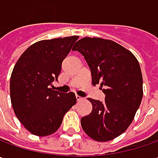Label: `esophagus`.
I'll return each instance as SVG.
<instances>
[{
    "mask_svg": "<svg viewBox=\"0 0 158 158\" xmlns=\"http://www.w3.org/2000/svg\"><path fill=\"white\" fill-rule=\"evenodd\" d=\"M76 99H77V101H80L83 100V98H81V97L79 95H76Z\"/></svg>",
    "mask_w": 158,
    "mask_h": 158,
    "instance_id": "34e87169",
    "label": "esophagus"
}]
</instances>
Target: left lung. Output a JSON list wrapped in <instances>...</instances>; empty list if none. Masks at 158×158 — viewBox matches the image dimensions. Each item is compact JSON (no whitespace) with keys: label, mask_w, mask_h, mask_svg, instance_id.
I'll return each mask as SVG.
<instances>
[{"label":"left lung","mask_w":158,"mask_h":158,"mask_svg":"<svg viewBox=\"0 0 158 158\" xmlns=\"http://www.w3.org/2000/svg\"><path fill=\"white\" fill-rule=\"evenodd\" d=\"M73 51L85 57L94 85L100 84L105 101L88 98L93 110L81 118L85 134L97 142H107L126 131L143 99V76L131 52L112 40L84 37Z\"/></svg>","instance_id":"left-lung-1"}]
</instances>
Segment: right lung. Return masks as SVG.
<instances>
[{
  "instance_id": "add662e5",
  "label": "right lung",
  "mask_w": 158,
  "mask_h": 158,
  "mask_svg": "<svg viewBox=\"0 0 158 158\" xmlns=\"http://www.w3.org/2000/svg\"><path fill=\"white\" fill-rule=\"evenodd\" d=\"M78 38L73 35L36 42L15 64L10 78L11 104L20 123L35 135L55 133L65 113L76 104L73 93L60 94L51 86Z\"/></svg>"
}]
</instances>
